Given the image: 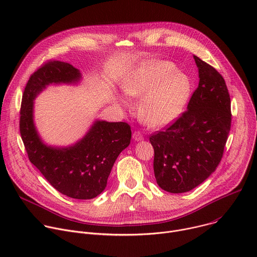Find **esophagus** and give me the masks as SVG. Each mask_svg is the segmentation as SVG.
<instances>
[{"label":"esophagus","mask_w":257,"mask_h":257,"mask_svg":"<svg viewBox=\"0 0 257 257\" xmlns=\"http://www.w3.org/2000/svg\"><path fill=\"white\" fill-rule=\"evenodd\" d=\"M132 136H133V139H134L135 141H141V140H143V135H142V133H141L140 131H135Z\"/></svg>","instance_id":"obj_1"}]
</instances>
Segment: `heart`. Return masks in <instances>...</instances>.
I'll list each match as a JSON object with an SVG mask.
<instances>
[{
	"label": "heart",
	"mask_w": 257,
	"mask_h": 257,
	"mask_svg": "<svg viewBox=\"0 0 257 257\" xmlns=\"http://www.w3.org/2000/svg\"><path fill=\"white\" fill-rule=\"evenodd\" d=\"M123 92L131 98H141L140 119L155 128L165 127L184 111L192 93V81L174 64L164 61L142 63L122 82ZM123 106H128L120 99Z\"/></svg>",
	"instance_id": "heart-1"
}]
</instances>
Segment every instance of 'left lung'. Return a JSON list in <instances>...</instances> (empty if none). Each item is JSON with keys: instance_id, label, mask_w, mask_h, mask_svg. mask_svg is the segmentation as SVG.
<instances>
[{"instance_id": "left-lung-1", "label": "left lung", "mask_w": 257, "mask_h": 257, "mask_svg": "<svg viewBox=\"0 0 257 257\" xmlns=\"http://www.w3.org/2000/svg\"><path fill=\"white\" fill-rule=\"evenodd\" d=\"M193 58L199 83L187 111L150 137L157 183L170 193L190 191L215 171L231 129V99L223 76L198 57Z\"/></svg>"}]
</instances>
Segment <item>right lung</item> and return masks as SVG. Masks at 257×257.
Instances as JSON below:
<instances>
[{
	"instance_id": "obj_1",
	"label": "right lung",
	"mask_w": 257,
	"mask_h": 257,
	"mask_svg": "<svg viewBox=\"0 0 257 257\" xmlns=\"http://www.w3.org/2000/svg\"><path fill=\"white\" fill-rule=\"evenodd\" d=\"M80 79V71L69 63L49 61L43 65L25 86L19 125L29 161L50 184L68 197L91 199L104 190L118 156L130 144V126L96 120L75 144L58 148L43 141L33 121V100L48 85L76 84Z\"/></svg>"
}]
</instances>
